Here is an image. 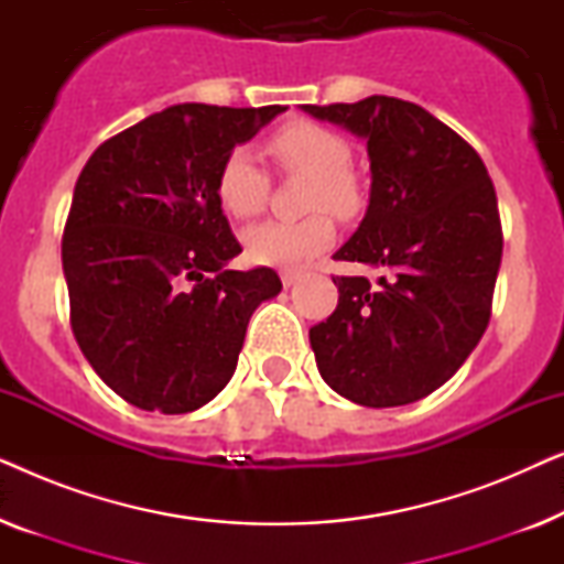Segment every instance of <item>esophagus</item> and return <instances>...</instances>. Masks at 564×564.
Wrapping results in <instances>:
<instances>
[{"instance_id": "1", "label": "esophagus", "mask_w": 564, "mask_h": 564, "mask_svg": "<svg viewBox=\"0 0 564 564\" xmlns=\"http://www.w3.org/2000/svg\"><path fill=\"white\" fill-rule=\"evenodd\" d=\"M280 276H282L284 288H292V284H297L300 280H303L305 272H303V269H282Z\"/></svg>"}]
</instances>
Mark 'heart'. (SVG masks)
Returning a JSON list of instances; mask_svg holds the SVG:
<instances>
[{
	"label": "heart",
	"instance_id": "obj_1",
	"mask_svg": "<svg viewBox=\"0 0 564 564\" xmlns=\"http://www.w3.org/2000/svg\"><path fill=\"white\" fill-rule=\"evenodd\" d=\"M267 151L288 174L307 176L305 210H328L338 218H354L365 207V189L351 174V145L344 135L321 122L292 120L269 138ZM218 199L223 210L238 220L257 218L264 210L269 180L249 149L230 151L220 164ZM336 228L326 213L303 220H269L243 234V249L253 264H305L334 241Z\"/></svg>",
	"mask_w": 564,
	"mask_h": 564
}]
</instances>
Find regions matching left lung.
<instances>
[{
    "label": "left lung",
    "instance_id": "8db88e82",
    "mask_svg": "<svg viewBox=\"0 0 564 564\" xmlns=\"http://www.w3.org/2000/svg\"><path fill=\"white\" fill-rule=\"evenodd\" d=\"M303 110L367 141L369 205L334 259L382 272L377 284L334 276L336 311L311 328L315 365L357 405L415 403L488 328L503 257L496 187L465 138L405 99Z\"/></svg>",
    "mask_w": 564,
    "mask_h": 564
}]
</instances>
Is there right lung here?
Masks as SVG:
<instances>
[{
	"mask_svg": "<svg viewBox=\"0 0 564 564\" xmlns=\"http://www.w3.org/2000/svg\"><path fill=\"white\" fill-rule=\"evenodd\" d=\"M288 110L184 102L112 135L74 187L61 259L76 344L107 388L141 411L192 413L236 372L274 269L241 253L223 215L220 164Z\"/></svg>",
	"mask_w": 564,
	"mask_h": 564,
	"instance_id": "1",
	"label": "right lung"
}]
</instances>
